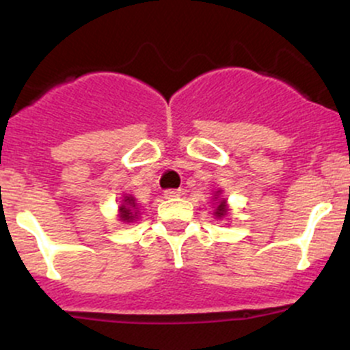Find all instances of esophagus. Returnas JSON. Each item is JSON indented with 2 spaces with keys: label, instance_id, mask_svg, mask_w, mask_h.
Segmentation results:
<instances>
[{
  "label": "esophagus",
  "instance_id": "34e87169",
  "mask_svg": "<svg viewBox=\"0 0 350 350\" xmlns=\"http://www.w3.org/2000/svg\"><path fill=\"white\" fill-rule=\"evenodd\" d=\"M179 196H181V189H165L164 191V198H167V200H174Z\"/></svg>",
  "mask_w": 350,
  "mask_h": 350
}]
</instances>
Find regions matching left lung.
Returning a JSON list of instances; mask_svg holds the SVG:
<instances>
[{
  "instance_id": "1",
  "label": "left lung",
  "mask_w": 350,
  "mask_h": 350,
  "mask_svg": "<svg viewBox=\"0 0 350 350\" xmlns=\"http://www.w3.org/2000/svg\"><path fill=\"white\" fill-rule=\"evenodd\" d=\"M225 213H227V210H225V201H220L217 206V210H215V215H217L218 218H221Z\"/></svg>"
}]
</instances>
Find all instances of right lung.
I'll return each instance as SVG.
<instances>
[{
    "label": "right lung",
    "instance_id": "right-lung-1",
    "mask_svg": "<svg viewBox=\"0 0 350 350\" xmlns=\"http://www.w3.org/2000/svg\"><path fill=\"white\" fill-rule=\"evenodd\" d=\"M137 217V203L132 196H125L122 206H120V218L123 221H132Z\"/></svg>",
    "mask_w": 350,
    "mask_h": 350
}]
</instances>
